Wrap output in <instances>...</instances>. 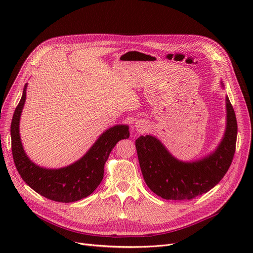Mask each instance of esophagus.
<instances>
[{"instance_id": "esophagus-1", "label": "esophagus", "mask_w": 253, "mask_h": 253, "mask_svg": "<svg viewBox=\"0 0 253 253\" xmlns=\"http://www.w3.org/2000/svg\"><path fill=\"white\" fill-rule=\"evenodd\" d=\"M135 128L137 131H144L145 130V125L143 123L140 122H136L135 123Z\"/></svg>"}]
</instances>
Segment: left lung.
I'll list each match as a JSON object with an SVG mask.
<instances>
[{
	"label": "left lung",
	"instance_id": "1",
	"mask_svg": "<svg viewBox=\"0 0 253 253\" xmlns=\"http://www.w3.org/2000/svg\"><path fill=\"white\" fill-rule=\"evenodd\" d=\"M227 128L216 150L200 160L182 162L172 156L155 136L136 139L135 145L143 179L151 191L166 200H192L207 193L230 168L237 140V120L229 97Z\"/></svg>",
	"mask_w": 253,
	"mask_h": 253
}]
</instances>
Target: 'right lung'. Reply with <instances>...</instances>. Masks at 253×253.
<instances>
[{"instance_id": "1", "label": "right lung", "mask_w": 253, "mask_h": 253, "mask_svg": "<svg viewBox=\"0 0 253 253\" xmlns=\"http://www.w3.org/2000/svg\"><path fill=\"white\" fill-rule=\"evenodd\" d=\"M26 98V84L11 122L13 160L21 178L34 191L52 201L70 203L94 192L103 178L104 164L116 143L129 137L127 125H116L99 136L90 150L77 162L59 169H46L33 163L23 151L19 121Z\"/></svg>"}]
</instances>
